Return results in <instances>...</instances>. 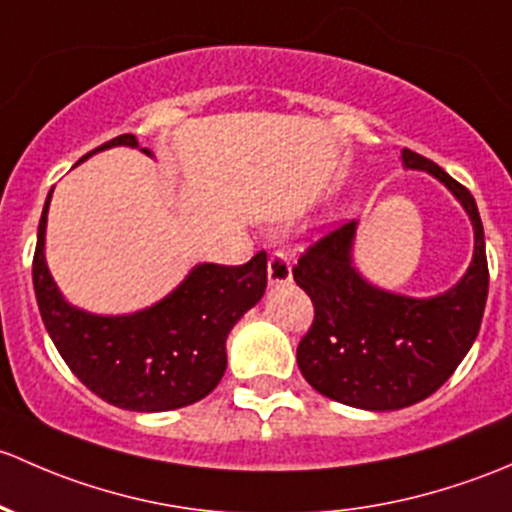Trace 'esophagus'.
<instances>
[{
	"instance_id": "obj_1",
	"label": "esophagus",
	"mask_w": 512,
	"mask_h": 512,
	"mask_svg": "<svg viewBox=\"0 0 512 512\" xmlns=\"http://www.w3.org/2000/svg\"><path fill=\"white\" fill-rule=\"evenodd\" d=\"M293 281V268H291V258L281 251L271 254L268 258V283L271 286H288Z\"/></svg>"
}]
</instances>
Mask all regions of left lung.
<instances>
[{"label":"left lung","mask_w":512,"mask_h":512,"mask_svg":"<svg viewBox=\"0 0 512 512\" xmlns=\"http://www.w3.org/2000/svg\"><path fill=\"white\" fill-rule=\"evenodd\" d=\"M402 165L439 179L471 219L473 258L449 291L414 298L372 283L355 263L357 221L310 246L293 268L315 305L313 328L295 355L300 372L323 397L367 412H394L431 397L471 350L488 298L476 199L412 150H402Z\"/></svg>","instance_id":"8db88e82"}]
</instances>
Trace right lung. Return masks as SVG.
<instances>
[{"mask_svg":"<svg viewBox=\"0 0 512 512\" xmlns=\"http://www.w3.org/2000/svg\"><path fill=\"white\" fill-rule=\"evenodd\" d=\"M110 147L140 142L120 135L83 160ZM140 152L155 157L150 147ZM51 194L54 189L41 212L31 273L41 320L63 362L93 394L128 412H170L207 397L226 372V337L266 293V254L244 266L197 263L165 298L135 313H91L66 300L46 263Z\"/></svg>","mask_w":512,"mask_h":512,"instance_id":"add662e5","label":"right lung"}]
</instances>
